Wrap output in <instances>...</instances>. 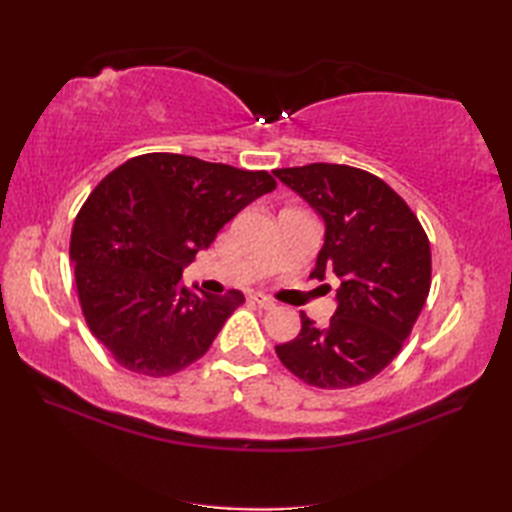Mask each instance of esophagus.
Instances as JSON below:
<instances>
[{
    "mask_svg": "<svg viewBox=\"0 0 512 512\" xmlns=\"http://www.w3.org/2000/svg\"><path fill=\"white\" fill-rule=\"evenodd\" d=\"M250 299H253L255 306L264 308V310H273V308H275V301H273V299H268V297H264V295H259V292H257V295L250 297Z\"/></svg>",
    "mask_w": 512,
    "mask_h": 512,
    "instance_id": "esophagus-1",
    "label": "esophagus"
}]
</instances>
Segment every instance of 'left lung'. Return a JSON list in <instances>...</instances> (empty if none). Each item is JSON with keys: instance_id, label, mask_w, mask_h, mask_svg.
I'll list each match as a JSON object with an SVG mask.
<instances>
[{"instance_id": "8db88e82", "label": "left lung", "mask_w": 512, "mask_h": 512, "mask_svg": "<svg viewBox=\"0 0 512 512\" xmlns=\"http://www.w3.org/2000/svg\"><path fill=\"white\" fill-rule=\"evenodd\" d=\"M273 173L325 224L310 277L341 281L328 328L301 312L297 339L275 347L279 361L312 387L361 385L394 361L427 301V233L407 202L363 169L312 162Z\"/></svg>"}]
</instances>
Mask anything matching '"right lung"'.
Wrapping results in <instances>:
<instances>
[{"mask_svg":"<svg viewBox=\"0 0 512 512\" xmlns=\"http://www.w3.org/2000/svg\"><path fill=\"white\" fill-rule=\"evenodd\" d=\"M277 182L180 154H145L101 180L76 215L70 259L92 334L118 365L171 376L209 350L239 290L206 295L182 270L217 231Z\"/></svg>","mask_w":512,"mask_h":512,"instance_id":"add662e5","label":"right lung"}]
</instances>
